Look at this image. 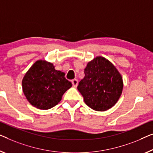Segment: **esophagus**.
<instances>
[{
	"label": "esophagus",
	"mask_w": 153,
	"mask_h": 153,
	"mask_svg": "<svg viewBox=\"0 0 153 153\" xmlns=\"http://www.w3.org/2000/svg\"><path fill=\"white\" fill-rule=\"evenodd\" d=\"M72 84H73V86H74V87H77V84H78V81H77V79H73Z\"/></svg>",
	"instance_id": "esophagus-1"
}]
</instances>
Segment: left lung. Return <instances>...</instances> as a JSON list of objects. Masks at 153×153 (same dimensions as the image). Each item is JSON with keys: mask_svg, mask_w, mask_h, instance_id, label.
Returning <instances> with one entry per match:
<instances>
[{"mask_svg": "<svg viewBox=\"0 0 153 153\" xmlns=\"http://www.w3.org/2000/svg\"><path fill=\"white\" fill-rule=\"evenodd\" d=\"M122 77L110 61L97 56L88 62L77 89L84 102L97 111H105L117 103L123 90Z\"/></svg>", "mask_w": 153, "mask_h": 153, "instance_id": "1", "label": "left lung"}]
</instances>
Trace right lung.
<instances>
[{
	"mask_svg": "<svg viewBox=\"0 0 153 153\" xmlns=\"http://www.w3.org/2000/svg\"><path fill=\"white\" fill-rule=\"evenodd\" d=\"M64 72L55 69L51 62L38 60L28 70L22 81L27 100L36 108L47 110L57 105L64 93L72 86Z\"/></svg>",
	"mask_w": 153,
	"mask_h": 153,
	"instance_id": "add662e5",
	"label": "right lung"
}]
</instances>
